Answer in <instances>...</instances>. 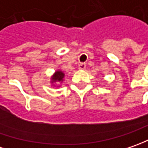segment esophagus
I'll use <instances>...</instances> for the list:
<instances>
[{"mask_svg":"<svg viewBox=\"0 0 148 148\" xmlns=\"http://www.w3.org/2000/svg\"><path fill=\"white\" fill-rule=\"evenodd\" d=\"M86 69V64L81 63V64H79V69H80V70H84V69Z\"/></svg>","mask_w":148,"mask_h":148,"instance_id":"obj_1","label":"esophagus"}]
</instances>
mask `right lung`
I'll list each match as a JSON object with an SVG mask.
<instances>
[{"label": "right lung", "mask_w": 148, "mask_h": 148, "mask_svg": "<svg viewBox=\"0 0 148 148\" xmlns=\"http://www.w3.org/2000/svg\"><path fill=\"white\" fill-rule=\"evenodd\" d=\"M64 73L61 69H57L55 71L51 76V84L53 88H60L61 84L64 81Z\"/></svg>", "instance_id": "right-lung-1"}]
</instances>
